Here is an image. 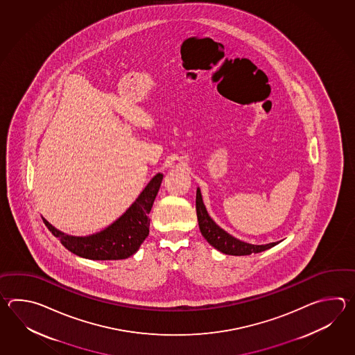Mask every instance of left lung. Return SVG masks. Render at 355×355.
I'll return each mask as SVG.
<instances>
[{
  "label": "left lung",
  "instance_id": "8db88e82",
  "mask_svg": "<svg viewBox=\"0 0 355 355\" xmlns=\"http://www.w3.org/2000/svg\"><path fill=\"white\" fill-rule=\"evenodd\" d=\"M196 216H198L199 230L203 234L204 239L214 249L218 250L226 255L243 257V255H250V254H257V252L270 249L272 246L279 243V242H272V243H266V245H252V243L241 241L234 236L227 234L225 230H222L209 217L208 211L205 209L202 193L199 188L196 189Z\"/></svg>",
  "mask_w": 355,
  "mask_h": 355
}]
</instances>
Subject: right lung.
I'll return each mask as SVG.
<instances>
[{
	"instance_id": "right-lung-1",
	"label": "right lung",
	"mask_w": 355,
	"mask_h": 355,
	"mask_svg": "<svg viewBox=\"0 0 355 355\" xmlns=\"http://www.w3.org/2000/svg\"><path fill=\"white\" fill-rule=\"evenodd\" d=\"M164 175L152 178L142 193L119 218L96 234L71 236L52 226L43 218L48 230L60 243L77 257L90 260H121L135 255L150 232V218L155 198L159 193Z\"/></svg>"
}]
</instances>
